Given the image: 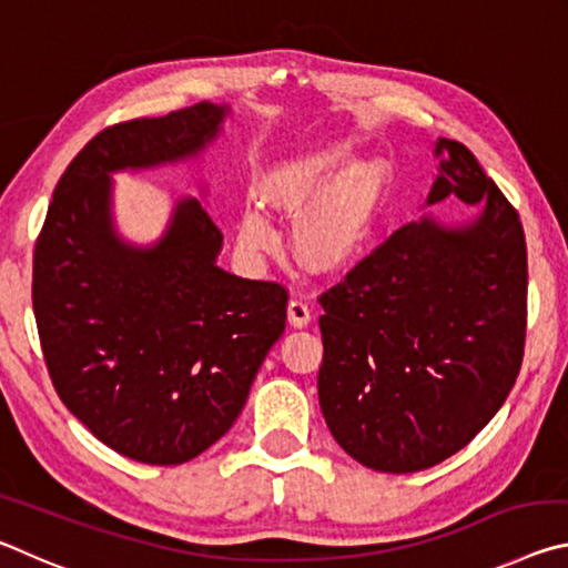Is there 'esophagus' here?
<instances>
[{
  "instance_id": "esophagus-1",
  "label": "esophagus",
  "mask_w": 568,
  "mask_h": 568,
  "mask_svg": "<svg viewBox=\"0 0 568 568\" xmlns=\"http://www.w3.org/2000/svg\"><path fill=\"white\" fill-rule=\"evenodd\" d=\"M311 318H313L311 305H307L301 295H293L291 303H287V321H291V325H295V328H305V325L311 323Z\"/></svg>"
}]
</instances>
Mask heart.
Segmentation results:
<instances>
[{
    "mask_svg": "<svg viewBox=\"0 0 568 568\" xmlns=\"http://www.w3.org/2000/svg\"><path fill=\"white\" fill-rule=\"evenodd\" d=\"M343 160V152H328L283 170L265 187L267 205L277 210L297 213L314 205L295 227V247L303 261L318 267L341 265L358 250L376 215L386 175L376 160L351 162L341 172ZM237 240L245 253H265L277 245L273 225L257 210H245L240 217Z\"/></svg>",
    "mask_w": 568,
    "mask_h": 568,
    "instance_id": "obj_1",
    "label": "heart"
}]
</instances>
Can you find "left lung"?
I'll return each instance as SVG.
<instances>
[{
	"instance_id": "obj_1",
	"label": "left lung",
	"mask_w": 568,
	"mask_h": 568,
	"mask_svg": "<svg viewBox=\"0 0 568 568\" xmlns=\"http://www.w3.org/2000/svg\"><path fill=\"white\" fill-rule=\"evenodd\" d=\"M436 158L426 205L460 200L470 217L398 227L318 297L323 418L345 454L383 474L470 444L524 361L521 220L466 145L440 138Z\"/></svg>"
}]
</instances>
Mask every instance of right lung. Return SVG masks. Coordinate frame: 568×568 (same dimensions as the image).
<instances>
[{"instance_id":"1","label":"right lung","mask_w":568,"mask_h":568,"mask_svg":"<svg viewBox=\"0 0 568 568\" xmlns=\"http://www.w3.org/2000/svg\"><path fill=\"white\" fill-rule=\"evenodd\" d=\"M227 104L112 124L54 187L34 245L32 305L57 396L104 446L178 466L223 438L267 351L285 331L287 291L217 267L223 233L182 197L155 245L112 223V172L195 158Z\"/></svg>"}]
</instances>
